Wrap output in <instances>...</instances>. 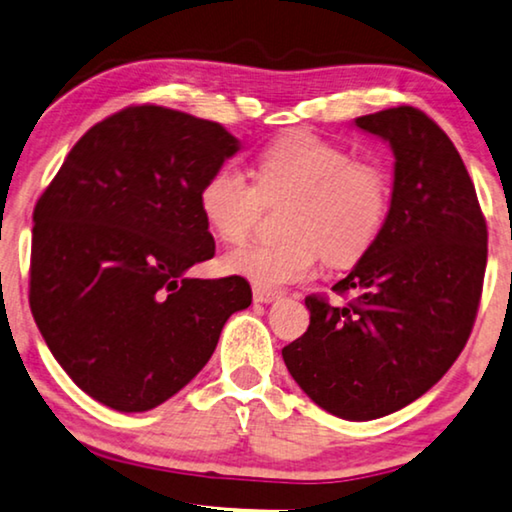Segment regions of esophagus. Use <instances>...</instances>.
<instances>
[{
    "label": "esophagus",
    "mask_w": 512,
    "mask_h": 512,
    "mask_svg": "<svg viewBox=\"0 0 512 512\" xmlns=\"http://www.w3.org/2000/svg\"><path fill=\"white\" fill-rule=\"evenodd\" d=\"M281 293L279 290H272V288H261V286H254V302H261V304H270L274 300H279Z\"/></svg>",
    "instance_id": "1"
}]
</instances>
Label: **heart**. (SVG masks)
<instances>
[{
	"label": "heart",
	"instance_id": "1",
	"mask_svg": "<svg viewBox=\"0 0 512 512\" xmlns=\"http://www.w3.org/2000/svg\"><path fill=\"white\" fill-rule=\"evenodd\" d=\"M290 199L281 242L231 249L224 267L254 286L279 288L316 270L320 251L332 265L359 261L387 224L391 187L380 164L313 132H288L258 153L254 185L233 164L203 180L201 215L224 242H240L261 219L263 203Z\"/></svg>",
	"mask_w": 512,
	"mask_h": 512
}]
</instances>
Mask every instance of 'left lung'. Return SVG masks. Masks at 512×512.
<instances>
[{"instance_id": "1", "label": "left lung", "mask_w": 512, "mask_h": 512, "mask_svg": "<svg viewBox=\"0 0 512 512\" xmlns=\"http://www.w3.org/2000/svg\"><path fill=\"white\" fill-rule=\"evenodd\" d=\"M396 167L387 224L348 277L338 306L309 295V329L281 350L313 403L371 421L423 396L465 348L481 304L487 224L465 162L421 109L359 116Z\"/></svg>"}]
</instances>
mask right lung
<instances>
[{
	"label": "right lung",
	"mask_w": 512,
	"mask_h": 512,
	"mask_svg": "<svg viewBox=\"0 0 512 512\" xmlns=\"http://www.w3.org/2000/svg\"><path fill=\"white\" fill-rule=\"evenodd\" d=\"M240 144L224 125L130 105L86 130L34 208L29 306L77 387L119 412L162 405L208 364L247 279L215 256L199 190Z\"/></svg>",
	"instance_id": "add662e5"
}]
</instances>
